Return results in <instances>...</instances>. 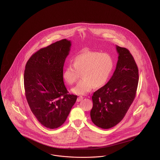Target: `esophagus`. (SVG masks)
Masks as SVG:
<instances>
[{"mask_svg":"<svg viewBox=\"0 0 160 160\" xmlns=\"http://www.w3.org/2000/svg\"><path fill=\"white\" fill-rule=\"evenodd\" d=\"M83 99V97H82V96H80V97H78L77 98V102H80V101H81Z\"/></svg>","mask_w":160,"mask_h":160,"instance_id":"34e87169","label":"esophagus"}]
</instances>
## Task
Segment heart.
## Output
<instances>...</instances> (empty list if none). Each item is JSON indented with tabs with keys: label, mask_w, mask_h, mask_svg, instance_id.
Masks as SVG:
<instances>
[{
	"label": "heart",
	"mask_w": 160,
	"mask_h": 160,
	"mask_svg": "<svg viewBox=\"0 0 160 160\" xmlns=\"http://www.w3.org/2000/svg\"><path fill=\"white\" fill-rule=\"evenodd\" d=\"M113 67L114 61L109 54L86 51L78 54L73 59V63L65 67L62 77L67 83L72 84L76 81L78 72H81L82 80L71 91L84 95L91 91L93 87L99 88L105 85Z\"/></svg>",
	"instance_id": "1"
}]
</instances>
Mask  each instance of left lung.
<instances>
[{"label": "left lung", "instance_id": "8db88e82", "mask_svg": "<svg viewBox=\"0 0 160 160\" xmlns=\"http://www.w3.org/2000/svg\"><path fill=\"white\" fill-rule=\"evenodd\" d=\"M116 48L119 56L114 73L92 97V121L102 129L122 121L135 98L138 82V69L132 54L126 48L116 46Z\"/></svg>", "mask_w": 160, "mask_h": 160}]
</instances>
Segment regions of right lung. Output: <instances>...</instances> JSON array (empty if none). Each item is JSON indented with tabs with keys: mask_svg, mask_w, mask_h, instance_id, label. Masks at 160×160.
<instances>
[{
	"mask_svg": "<svg viewBox=\"0 0 160 160\" xmlns=\"http://www.w3.org/2000/svg\"><path fill=\"white\" fill-rule=\"evenodd\" d=\"M71 42L62 39L33 54L26 63L24 86L31 111L41 124L57 128L65 122L76 101L68 94L62 77Z\"/></svg>",
	"mask_w": 160,
	"mask_h": 160,
	"instance_id": "right-lung-1",
	"label": "right lung"
}]
</instances>
